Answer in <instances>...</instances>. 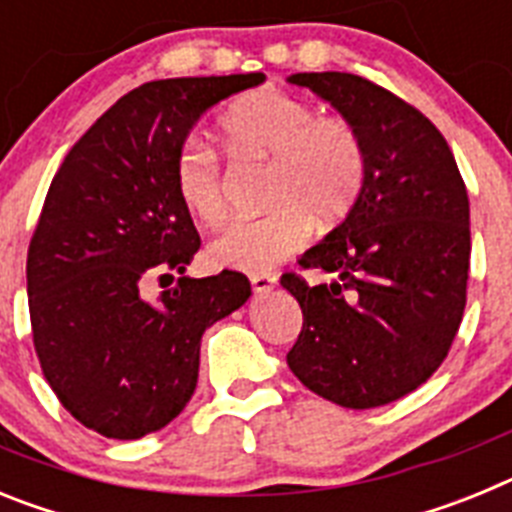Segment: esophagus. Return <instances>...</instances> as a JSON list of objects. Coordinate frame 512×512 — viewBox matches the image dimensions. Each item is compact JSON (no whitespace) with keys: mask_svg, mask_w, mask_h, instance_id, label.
<instances>
[{"mask_svg":"<svg viewBox=\"0 0 512 512\" xmlns=\"http://www.w3.org/2000/svg\"><path fill=\"white\" fill-rule=\"evenodd\" d=\"M251 287L253 292H271V289L277 287V274H271V271H259V274H251Z\"/></svg>","mask_w":512,"mask_h":512,"instance_id":"obj_1","label":"esophagus"}]
</instances>
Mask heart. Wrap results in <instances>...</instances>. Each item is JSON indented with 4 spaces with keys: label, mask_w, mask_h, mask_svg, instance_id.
<instances>
[{
    "label": "heart",
    "mask_w": 512,
    "mask_h": 512,
    "mask_svg": "<svg viewBox=\"0 0 512 512\" xmlns=\"http://www.w3.org/2000/svg\"><path fill=\"white\" fill-rule=\"evenodd\" d=\"M220 133L238 158H264L266 202L261 217L235 220L212 241L217 264L261 271L305 246L312 220L323 228L351 212L366 182V148L341 117H318L310 102L282 89H253L220 115ZM174 189L202 225L225 217L223 171L210 143L187 135L174 156Z\"/></svg>",
    "instance_id": "heart-1"
}]
</instances>
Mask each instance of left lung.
I'll return each instance as SVG.
<instances>
[{
	"label": "left lung",
	"instance_id": "obj_1",
	"mask_svg": "<svg viewBox=\"0 0 512 512\" xmlns=\"http://www.w3.org/2000/svg\"><path fill=\"white\" fill-rule=\"evenodd\" d=\"M346 117L366 148V182L348 217L284 274L302 307L287 364L341 408H379L436 372L461 325L469 279V197L449 143L413 104L341 71L292 74Z\"/></svg>",
	"mask_w": 512,
	"mask_h": 512
}]
</instances>
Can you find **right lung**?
I'll list each match as a JSON object with an SVG mask.
<instances>
[{"instance_id": "right-lung-1", "label": "right lung", "mask_w": 512, "mask_h": 512, "mask_svg": "<svg viewBox=\"0 0 512 512\" xmlns=\"http://www.w3.org/2000/svg\"><path fill=\"white\" fill-rule=\"evenodd\" d=\"M264 74L148 81L76 140L27 248V305L43 377L92 431L133 441L192 400L202 333L251 297L238 271L184 277L200 248L174 156L220 99ZM151 278L176 281L147 295ZM164 287V284H161Z\"/></svg>"}]
</instances>
